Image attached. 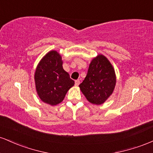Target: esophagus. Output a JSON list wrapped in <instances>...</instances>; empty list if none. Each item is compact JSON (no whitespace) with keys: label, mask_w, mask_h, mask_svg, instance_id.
I'll list each match as a JSON object with an SVG mask.
<instances>
[{"label":"esophagus","mask_w":153,"mask_h":153,"mask_svg":"<svg viewBox=\"0 0 153 153\" xmlns=\"http://www.w3.org/2000/svg\"><path fill=\"white\" fill-rule=\"evenodd\" d=\"M75 85H78L79 84H80V80H75Z\"/></svg>","instance_id":"esophagus-1"}]
</instances>
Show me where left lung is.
<instances>
[{
    "mask_svg": "<svg viewBox=\"0 0 153 153\" xmlns=\"http://www.w3.org/2000/svg\"><path fill=\"white\" fill-rule=\"evenodd\" d=\"M116 82L112 65L104 55L99 54L91 62L86 77L79 87L89 102L100 105L112 94Z\"/></svg>",
    "mask_w": 153,
    "mask_h": 153,
    "instance_id": "obj_1",
    "label": "left lung"
}]
</instances>
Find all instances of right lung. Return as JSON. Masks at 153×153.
I'll return each mask as SVG.
<instances>
[{"instance_id": "right-lung-1", "label": "right lung", "mask_w": 153, "mask_h": 153, "mask_svg": "<svg viewBox=\"0 0 153 153\" xmlns=\"http://www.w3.org/2000/svg\"><path fill=\"white\" fill-rule=\"evenodd\" d=\"M34 80L39 99L51 106L62 102L67 92L75 84L63 69L61 55L54 50L45 54L39 62Z\"/></svg>"}]
</instances>
